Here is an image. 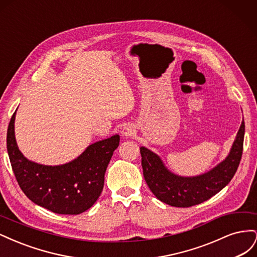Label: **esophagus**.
Returning <instances> with one entry per match:
<instances>
[{
  "instance_id": "34e87169",
  "label": "esophagus",
  "mask_w": 257,
  "mask_h": 257,
  "mask_svg": "<svg viewBox=\"0 0 257 257\" xmlns=\"http://www.w3.org/2000/svg\"><path fill=\"white\" fill-rule=\"evenodd\" d=\"M134 133H135V130H134V127L132 126V125H127V126H125V127L122 130V134H123V136H125V137L133 136Z\"/></svg>"
}]
</instances>
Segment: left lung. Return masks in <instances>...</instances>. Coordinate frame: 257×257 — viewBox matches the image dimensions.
Wrapping results in <instances>:
<instances>
[{
  "instance_id": "1",
  "label": "left lung",
  "mask_w": 257,
  "mask_h": 257,
  "mask_svg": "<svg viewBox=\"0 0 257 257\" xmlns=\"http://www.w3.org/2000/svg\"><path fill=\"white\" fill-rule=\"evenodd\" d=\"M242 121L230 153L210 172L197 177H179L163 165L161 159L147 148H141L145 180L155 197L173 207L188 208L204 203L226 186L234 177L243 151Z\"/></svg>"
}]
</instances>
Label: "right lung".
I'll list each match as a JSON object with an SVG mask.
<instances>
[{"instance_id": "1", "label": "right lung", "mask_w": 257, "mask_h": 257, "mask_svg": "<svg viewBox=\"0 0 257 257\" xmlns=\"http://www.w3.org/2000/svg\"><path fill=\"white\" fill-rule=\"evenodd\" d=\"M14 112L7 130V152L22 192L34 204L59 214H79L88 210L104 188L105 173L120 136L89 146L80 157L60 166L31 162L19 151L15 138Z\"/></svg>"}]
</instances>
